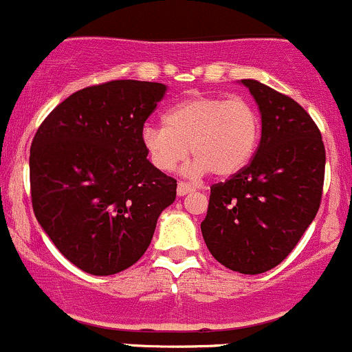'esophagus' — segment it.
I'll use <instances>...</instances> for the list:
<instances>
[{
  "label": "esophagus",
  "mask_w": 352,
  "mask_h": 352,
  "mask_svg": "<svg viewBox=\"0 0 352 352\" xmlns=\"http://www.w3.org/2000/svg\"><path fill=\"white\" fill-rule=\"evenodd\" d=\"M176 191H177V195H179V197H183V195H188V193H191V191H195V186L184 183V181H179V183H177V190Z\"/></svg>",
  "instance_id": "1"
}]
</instances>
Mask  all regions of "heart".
<instances>
[{
  "mask_svg": "<svg viewBox=\"0 0 352 352\" xmlns=\"http://www.w3.org/2000/svg\"><path fill=\"white\" fill-rule=\"evenodd\" d=\"M260 118L245 99L224 96H195L169 107L164 124H145L142 145L159 171L169 173L186 159L188 147L195 162L191 175L210 171L229 177L241 171L256 151Z\"/></svg>",
  "mask_w": 352,
  "mask_h": 352,
  "instance_id": "obj_1",
  "label": "heart"
}]
</instances>
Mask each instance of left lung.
<instances>
[{"mask_svg":"<svg viewBox=\"0 0 352 352\" xmlns=\"http://www.w3.org/2000/svg\"><path fill=\"white\" fill-rule=\"evenodd\" d=\"M262 113V138L248 166L212 184L205 245L239 274H263L294 250L320 208L325 177L322 133L291 97L243 80Z\"/></svg>","mask_w":352,"mask_h":352,"instance_id":"1","label":"left lung"}]
</instances>
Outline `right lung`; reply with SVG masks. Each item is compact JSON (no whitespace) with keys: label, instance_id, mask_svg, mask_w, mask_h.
Listing matches in <instances>:
<instances>
[{"label":"right lung","instance_id":"1","mask_svg":"<svg viewBox=\"0 0 352 352\" xmlns=\"http://www.w3.org/2000/svg\"><path fill=\"white\" fill-rule=\"evenodd\" d=\"M166 85L111 80L58 104L30 145L36 219L73 265L113 276L147 252L176 198V179L154 168L142 145Z\"/></svg>","mask_w":352,"mask_h":352}]
</instances>
